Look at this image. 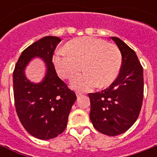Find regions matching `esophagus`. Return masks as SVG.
<instances>
[{
	"instance_id": "obj_1",
	"label": "esophagus",
	"mask_w": 157,
	"mask_h": 157,
	"mask_svg": "<svg viewBox=\"0 0 157 157\" xmlns=\"http://www.w3.org/2000/svg\"><path fill=\"white\" fill-rule=\"evenodd\" d=\"M76 97H77V98H79V97H80V96L82 95V94L80 93V92H76Z\"/></svg>"
}]
</instances>
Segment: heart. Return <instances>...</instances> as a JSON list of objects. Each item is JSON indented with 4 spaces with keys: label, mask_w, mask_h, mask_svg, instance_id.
<instances>
[{
    "label": "heart",
    "mask_w": 157,
    "mask_h": 157,
    "mask_svg": "<svg viewBox=\"0 0 157 157\" xmlns=\"http://www.w3.org/2000/svg\"><path fill=\"white\" fill-rule=\"evenodd\" d=\"M64 52L53 57V64L60 77L71 79L70 86L76 90L88 91L96 86L105 88L112 85L119 75L121 54L117 45L98 38L80 37L65 44Z\"/></svg>",
    "instance_id": "heart-1"
}]
</instances>
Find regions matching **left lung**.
Returning a JSON list of instances; mask_svg holds the SVG:
<instances>
[{
    "label": "left lung",
    "mask_w": 157,
    "mask_h": 157,
    "mask_svg": "<svg viewBox=\"0 0 157 157\" xmlns=\"http://www.w3.org/2000/svg\"><path fill=\"white\" fill-rule=\"evenodd\" d=\"M122 57L116 81L101 92L89 94L94 127L108 136L128 130L136 121L144 98V69L136 54L118 37H111Z\"/></svg>",
    "instance_id": "1"
}]
</instances>
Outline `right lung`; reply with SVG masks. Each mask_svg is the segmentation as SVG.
<instances>
[{
    "instance_id": "obj_1",
    "label": "right lung",
    "mask_w": 157,
    "mask_h": 157,
    "mask_svg": "<svg viewBox=\"0 0 157 157\" xmlns=\"http://www.w3.org/2000/svg\"><path fill=\"white\" fill-rule=\"evenodd\" d=\"M61 39L48 36L29 45L21 54L13 73V97L19 121L27 131L36 139L48 140L66 129L69 113L76 99V94L57 75L53 54ZM35 57L46 66L43 81L34 83L25 70Z\"/></svg>"
}]
</instances>
